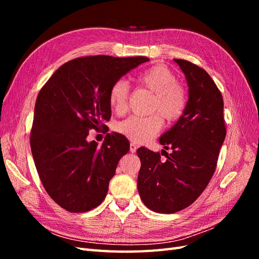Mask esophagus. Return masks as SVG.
I'll list each match as a JSON object with an SVG mask.
<instances>
[{"label":"esophagus","mask_w":259,"mask_h":259,"mask_svg":"<svg viewBox=\"0 0 259 259\" xmlns=\"http://www.w3.org/2000/svg\"><path fill=\"white\" fill-rule=\"evenodd\" d=\"M137 148H138V146L135 143H131V145H130V151L132 153H134V152H136Z\"/></svg>","instance_id":"1"}]
</instances>
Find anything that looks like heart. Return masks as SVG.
<instances>
[{"mask_svg":"<svg viewBox=\"0 0 259 259\" xmlns=\"http://www.w3.org/2000/svg\"><path fill=\"white\" fill-rule=\"evenodd\" d=\"M145 89L153 93L147 116L131 115L116 124V131L136 143H146L155 136L163 126V117L167 121H176L182 116L187 107V93L177 81L176 74L164 65H156L145 70L137 77ZM130 84L120 79L115 81L109 91V104L116 113L127 109Z\"/></svg>","mask_w":259,"mask_h":259,"instance_id":"obj_1","label":"heart"}]
</instances>
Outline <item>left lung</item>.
Listing matches in <instances>:
<instances>
[{
	"label": "left lung",
	"mask_w": 259,
	"mask_h": 259,
	"mask_svg": "<svg viewBox=\"0 0 259 259\" xmlns=\"http://www.w3.org/2000/svg\"><path fill=\"white\" fill-rule=\"evenodd\" d=\"M186 75L189 99L177 123L160 144L171 153L162 161L159 152L139 148L142 166L137 188L144 204L156 213L173 214L189 206L204 191L217 165L226 137L224 100L204 69L174 59ZM164 151V150H163Z\"/></svg>",
	"instance_id": "obj_1"
}]
</instances>
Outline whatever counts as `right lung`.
<instances>
[{
  "mask_svg": "<svg viewBox=\"0 0 259 259\" xmlns=\"http://www.w3.org/2000/svg\"><path fill=\"white\" fill-rule=\"evenodd\" d=\"M148 60L106 55L75 58L59 67L38 93L31 151L44 189L60 207L83 213L105 200L130 143L119 133H108L100 147L86 137L110 120L112 84Z\"/></svg>",
  "mask_w": 259,
  "mask_h": 259,
  "instance_id": "1",
  "label": "right lung"
}]
</instances>
